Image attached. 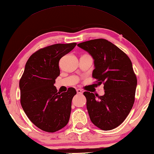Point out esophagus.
Segmentation results:
<instances>
[{"instance_id":"1","label":"esophagus","mask_w":154,"mask_h":154,"mask_svg":"<svg viewBox=\"0 0 154 154\" xmlns=\"http://www.w3.org/2000/svg\"><path fill=\"white\" fill-rule=\"evenodd\" d=\"M77 93H78V94H83V91L81 90V89H77Z\"/></svg>"}]
</instances>
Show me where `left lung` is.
<instances>
[{
	"mask_svg": "<svg viewBox=\"0 0 154 154\" xmlns=\"http://www.w3.org/2000/svg\"><path fill=\"white\" fill-rule=\"evenodd\" d=\"M77 45L93 58L95 85L104 84L103 96L83 93L90 119L101 130H112L124 122L134 103L137 79L131 60L105 39L91 40Z\"/></svg>",
	"mask_w": 154,
	"mask_h": 154,
	"instance_id": "1",
	"label": "left lung"
}]
</instances>
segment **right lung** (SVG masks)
<instances>
[{"label":"right lung","instance_id":"add662e5","mask_svg":"<svg viewBox=\"0 0 154 154\" xmlns=\"http://www.w3.org/2000/svg\"><path fill=\"white\" fill-rule=\"evenodd\" d=\"M76 43L57 44L35 51L28 59L20 80V103L35 126L48 132H55L67 125L71 101L77 94L74 88L60 93L54 86L60 74L59 61Z\"/></svg>","mask_w":154,"mask_h":154}]
</instances>
